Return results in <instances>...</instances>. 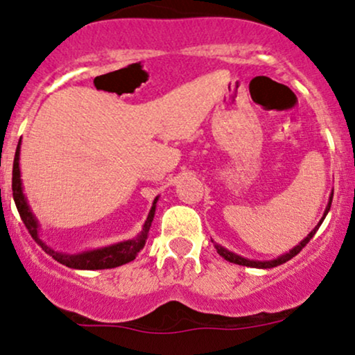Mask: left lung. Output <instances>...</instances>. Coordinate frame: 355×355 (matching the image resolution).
Masks as SVG:
<instances>
[{
  "label": "left lung",
  "mask_w": 355,
  "mask_h": 355,
  "mask_svg": "<svg viewBox=\"0 0 355 355\" xmlns=\"http://www.w3.org/2000/svg\"><path fill=\"white\" fill-rule=\"evenodd\" d=\"M331 200H333V193H331V196H329V202H328V207H327V210H324V213H323V218H322V220H320L318 225L313 227V231L310 232V234H309L307 237H305V239H304L302 242H300L299 245H295L293 250H289L288 254H284V255L278 257V259H275V260H268V261H255V260H247V259H242V257L236 255V254H232V252H230V250H227V249H225V247H221V245H218V244H215V249H216L218 254H220V255L223 257V259H226L227 261H231V263L244 265V266H254V268H273V266L283 265V263H286V261H288V260L293 259V257L297 255L299 252L302 250L304 247L309 244L310 239H312V237L315 236V232L318 231L320 225H322V223H323L324 216L328 215V211H329V207H331ZM211 242H213V241H211Z\"/></svg>",
  "instance_id": "1"
}]
</instances>
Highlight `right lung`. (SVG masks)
I'll list each match as a JSON object with an SVG mask.
<instances>
[{
  "instance_id": "add662e5",
  "label": "right lung",
  "mask_w": 355,
  "mask_h": 355,
  "mask_svg": "<svg viewBox=\"0 0 355 355\" xmlns=\"http://www.w3.org/2000/svg\"><path fill=\"white\" fill-rule=\"evenodd\" d=\"M19 148H21V142H19V145H17L16 157H14V163H12V197H14V202H16L17 211L22 218L24 225H26L28 232H31L33 241H35L48 255H51L56 261H60V263L69 266V268H74V270L116 268V266L129 263V261H132L135 259V255H137L139 252L144 249L145 241H147V237H148V231H150V226H152L158 197L155 198L153 207L148 213V218H147V221H145L142 232H140L137 237H134V239L119 242V244H114L110 247H103V249L89 250V252H84V254H77V255L60 254V252H55L48 245L43 244L40 236H38V223L35 220V216L32 215L31 208H28V205H27L26 196H24V192H22L21 169H19Z\"/></svg>"
}]
</instances>
